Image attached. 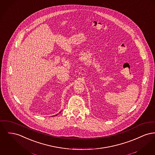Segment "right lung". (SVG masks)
I'll use <instances>...</instances> for the list:
<instances>
[{"mask_svg":"<svg viewBox=\"0 0 155 155\" xmlns=\"http://www.w3.org/2000/svg\"><path fill=\"white\" fill-rule=\"evenodd\" d=\"M56 115H57H57H55V116H56Z\"/></svg>","mask_w":155,"mask_h":155,"instance_id":"1","label":"right lung"}]
</instances>
